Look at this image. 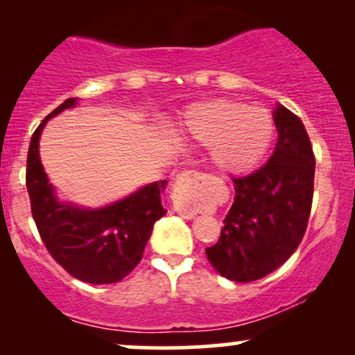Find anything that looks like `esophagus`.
Returning <instances> with one entry per match:
<instances>
[{
	"label": "esophagus",
	"instance_id": "34e87169",
	"mask_svg": "<svg viewBox=\"0 0 355 355\" xmlns=\"http://www.w3.org/2000/svg\"><path fill=\"white\" fill-rule=\"evenodd\" d=\"M182 177H187V178H202V173H198V172H185V173H182ZM178 214H180L183 218H193L195 211L193 210H189V209H183V207H180V209H178Z\"/></svg>",
	"mask_w": 355,
	"mask_h": 355
}]
</instances>
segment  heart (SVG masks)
Returning a JSON list of instances; mask_svg holds the SVG:
<instances>
[{
	"label": "heart",
	"mask_w": 355,
	"mask_h": 355,
	"mask_svg": "<svg viewBox=\"0 0 355 355\" xmlns=\"http://www.w3.org/2000/svg\"><path fill=\"white\" fill-rule=\"evenodd\" d=\"M274 132L267 110L229 98L193 105L180 126L183 140L211 145L214 162L227 172L252 168L267 153Z\"/></svg>",
	"instance_id": "obj_1"
}]
</instances>
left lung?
Instances as JSON below:
<instances>
[{
	"label": "left lung",
	"mask_w": 355,
	"mask_h": 355,
	"mask_svg": "<svg viewBox=\"0 0 355 355\" xmlns=\"http://www.w3.org/2000/svg\"><path fill=\"white\" fill-rule=\"evenodd\" d=\"M279 140L254 173L232 177L234 203L220 239L205 254L215 270L235 282H252L279 268L302 242L313 197L311 138L299 116L280 105L274 116Z\"/></svg>",
	"instance_id": "1"
}]
</instances>
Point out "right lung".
<instances>
[{
	"label": "right lung",
	"mask_w": 355,
	"mask_h": 355,
	"mask_svg": "<svg viewBox=\"0 0 355 355\" xmlns=\"http://www.w3.org/2000/svg\"><path fill=\"white\" fill-rule=\"evenodd\" d=\"M75 103L76 98L64 100L31 137L26 160L31 215L46 250L68 274L88 284H115L138 266L155 222L166 214L160 198L166 180L150 183L98 210L56 200L40 162V135L51 116Z\"/></svg>",
	"instance_id": "right-lung-1"
}]
</instances>
